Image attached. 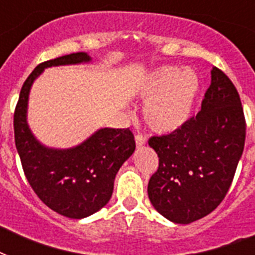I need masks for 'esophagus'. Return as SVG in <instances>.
Instances as JSON below:
<instances>
[{
    "instance_id": "34e87169",
    "label": "esophagus",
    "mask_w": 255,
    "mask_h": 255,
    "mask_svg": "<svg viewBox=\"0 0 255 255\" xmlns=\"http://www.w3.org/2000/svg\"><path fill=\"white\" fill-rule=\"evenodd\" d=\"M135 140H136V145H137V147H141V145H144L145 141H147L145 136L141 135V133H137V135L135 136Z\"/></svg>"
}]
</instances>
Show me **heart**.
Instances as JSON below:
<instances>
[{"instance_id":"heart-1","label":"heart","mask_w":255,"mask_h":255,"mask_svg":"<svg viewBox=\"0 0 255 255\" xmlns=\"http://www.w3.org/2000/svg\"><path fill=\"white\" fill-rule=\"evenodd\" d=\"M201 88L193 70L167 66L152 73L140 90L147 100L144 120L152 131L170 133L189 120Z\"/></svg>"}]
</instances>
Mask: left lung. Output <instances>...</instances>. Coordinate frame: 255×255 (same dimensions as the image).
Listing matches in <instances>:
<instances>
[{"label":"left lung","instance_id":"left-lung-1","mask_svg":"<svg viewBox=\"0 0 255 255\" xmlns=\"http://www.w3.org/2000/svg\"><path fill=\"white\" fill-rule=\"evenodd\" d=\"M210 74L201 111L177 131L148 140L159 156L148 197L176 224L197 221L221 204L245 145L246 120L237 88L218 67Z\"/></svg>","mask_w":255,"mask_h":255}]
</instances>
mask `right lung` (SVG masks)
Here are the masks:
<instances>
[{
    "mask_svg": "<svg viewBox=\"0 0 255 255\" xmlns=\"http://www.w3.org/2000/svg\"><path fill=\"white\" fill-rule=\"evenodd\" d=\"M88 61L87 53H75L38 65L22 86L14 111V140L30 186L45 205L69 218L91 216L110 201L116 173L136 147L129 128H102L70 149L43 147L30 132L26 110L34 79L46 67Z\"/></svg>",
    "mask_w": 255,
    "mask_h": 255,
    "instance_id": "1",
    "label": "right lung"
}]
</instances>
